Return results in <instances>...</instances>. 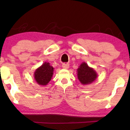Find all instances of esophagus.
<instances>
[{"instance_id":"esophagus-1","label":"esophagus","mask_w":130,"mask_h":130,"mask_svg":"<svg viewBox=\"0 0 130 130\" xmlns=\"http://www.w3.org/2000/svg\"><path fill=\"white\" fill-rule=\"evenodd\" d=\"M62 67L63 68V69H68L69 68V64L68 63H63V65H62Z\"/></svg>"}]
</instances>
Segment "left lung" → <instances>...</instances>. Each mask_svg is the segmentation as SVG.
<instances>
[{"mask_svg":"<svg viewBox=\"0 0 130 130\" xmlns=\"http://www.w3.org/2000/svg\"><path fill=\"white\" fill-rule=\"evenodd\" d=\"M77 78L81 84H90L96 79L98 75L93 68L89 67L87 63L83 62L77 69Z\"/></svg>","mask_w":130,"mask_h":130,"instance_id":"1","label":"left lung"}]
</instances>
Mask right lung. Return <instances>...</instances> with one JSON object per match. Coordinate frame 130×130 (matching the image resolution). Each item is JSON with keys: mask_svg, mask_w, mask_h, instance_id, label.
Wrapping results in <instances>:
<instances>
[{"mask_svg": "<svg viewBox=\"0 0 130 130\" xmlns=\"http://www.w3.org/2000/svg\"><path fill=\"white\" fill-rule=\"evenodd\" d=\"M54 73V68L49 62H44L34 72V79L40 86H45L51 80Z\"/></svg>", "mask_w": 130, "mask_h": 130, "instance_id": "1", "label": "right lung"}]
</instances>
